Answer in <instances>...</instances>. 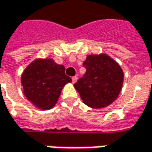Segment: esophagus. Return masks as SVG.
I'll return each mask as SVG.
<instances>
[{
	"label": "esophagus",
	"mask_w": 152,
	"mask_h": 152,
	"mask_svg": "<svg viewBox=\"0 0 152 152\" xmlns=\"http://www.w3.org/2000/svg\"><path fill=\"white\" fill-rule=\"evenodd\" d=\"M76 81H77V77H76V76H73V77H72V83H75Z\"/></svg>",
	"instance_id": "34e87169"
}]
</instances>
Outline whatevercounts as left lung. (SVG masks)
Returning a JSON list of instances; mask_svg holds the SVG:
<instances>
[{
  "label": "left lung",
  "instance_id": "obj_1",
  "mask_svg": "<svg viewBox=\"0 0 152 152\" xmlns=\"http://www.w3.org/2000/svg\"><path fill=\"white\" fill-rule=\"evenodd\" d=\"M86 72L74 85L83 103L101 109L117 98L123 87L124 72L120 65L106 54L89 55L83 62Z\"/></svg>",
  "mask_w": 152,
  "mask_h": 152
}]
</instances>
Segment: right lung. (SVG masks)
I'll list each match as a JSON object with an SVG mask.
<instances>
[{
    "mask_svg": "<svg viewBox=\"0 0 152 152\" xmlns=\"http://www.w3.org/2000/svg\"><path fill=\"white\" fill-rule=\"evenodd\" d=\"M63 65L52 58H38L28 64L21 74V85L27 99L36 108L52 109L57 103L65 84L71 83Z\"/></svg>",
    "mask_w": 152,
    "mask_h": 152,
    "instance_id": "right-lung-1",
    "label": "right lung"
}]
</instances>
